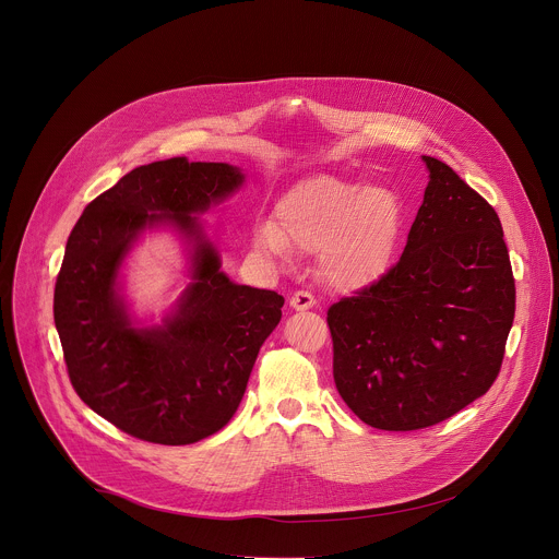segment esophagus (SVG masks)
Masks as SVG:
<instances>
[{"instance_id":"1","label":"esophagus","mask_w":559,"mask_h":559,"mask_svg":"<svg viewBox=\"0 0 559 559\" xmlns=\"http://www.w3.org/2000/svg\"><path fill=\"white\" fill-rule=\"evenodd\" d=\"M289 307L296 311H309L316 307V298L309 292H296L289 300Z\"/></svg>"}]
</instances>
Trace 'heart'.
Instances as JSON below:
<instances>
[{"mask_svg": "<svg viewBox=\"0 0 559 559\" xmlns=\"http://www.w3.org/2000/svg\"><path fill=\"white\" fill-rule=\"evenodd\" d=\"M405 204L385 185L316 174L292 185L274 206V224L252 230V248L287 263L292 250L320 254L322 278L340 292L377 285L392 267Z\"/></svg>", "mask_w": 559, "mask_h": 559, "instance_id": "1", "label": "heart"}]
</instances>
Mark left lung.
Returning <instances> with one entry per match:
<instances>
[{
    "label": "left lung",
    "mask_w": 559,
    "mask_h": 559,
    "mask_svg": "<svg viewBox=\"0 0 559 559\" xmlns=\"http://www.w3.org/2000/svg\"><path fill=\"white\" fill-rule=\"evenodd\" d=\"M429 171L401 261L329 309L333 377L366 425H438L495 383L516 289L497 211L447 163Z\"/></svg>",
    "instance_id": "8db88e82"
}]
</instances>
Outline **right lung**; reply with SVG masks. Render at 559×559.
<instances>
[{"mask_svg": "<svg viewBox=\"0 0 559 559\" xmlns=\"http://www.w3.org/2000/svg\"><path fill=\"white\" fill-rule=\"evenodd\" d=\"M246 182L228 163L167 158L141 165L97 195L73 226L53 289V324L78 396L117 429L182 447L237 412L283 296L239 285L200 215ZM183 243L188 283L160 323L124 296L127 257L145 231Z\"/></svg>", "mask_w": 559, "mask_h": 559, "instance_id": "obj_1", "label": "right lung"}]
</instances>
